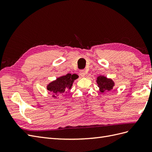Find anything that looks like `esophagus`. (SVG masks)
<instances>
[{"label":"esophagus","mask_w":152,"mask_h":152,"mask_svg":"<svg viewBox=\"0 0 152 152\" xmlns=\"http://www.w3.org/2000/svg\"><path fill=\"white\" fill-rule=\"evenodd\" d=\"M80 75L81 76V77H84L85 76V75H86V72H85V70H80Z\"/></svg>","instance_id":"1"}]
</instances>
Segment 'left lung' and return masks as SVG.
<instances>
[{
	"instance_id": "obj_1",
	"label": "left lung",
	"mask_w": 152,
	"mask_h": 152,
	"mask_svg": "<svg viewBox=\"0 0 152 152\" xmlns=\"http://www.w3.org/2000/svg\"><path fill=\"white\" fill-rule=\"evenodd\" d=\"M97 84L102 93L112 90L114 86V82L112 80L107 79V77L103 76H99L97 78Z\"/></svg>"
}]
</instances>
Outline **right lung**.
<instances>
[{
    "mask_svg": "<svg viewBox=\"0 0 152 152\" xmlns=\"http://www.w3.org/2000/svg\"><path fill=\"white\" fill-rule=\"evenodd\" d=\"M78 78L76 74H70L68 73L66 75L59 77L48 86L47 89L53 94V97H56L58 96L63 94L64 93H66L71 88L73 81Z\"/></svg>",
    "mask_w": 152,
    "mask_h": 152,
    "instance_id": "obj_1",
    "label": "right lung"
}]
</instances>
